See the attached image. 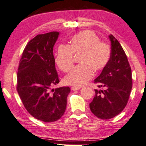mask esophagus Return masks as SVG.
Wrapping results in <instances>:
<instances>
[{"instance_id":"34e87169","label":"esophagus","mask_w":146,"mask_h":146,"mask_svg":"<svg viewBox=\"0 0 146 146\" xmlns=\"http://www.w3.org/2000/svg\"><path fill=\"white\" fill-rule=\"evenodd\" d=\"M80 89V87H76V86H72V87H71L72 91H76V90H78V89Z\"/></svg>"}]
</instances>
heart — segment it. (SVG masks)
<instances>
[{
  "mask_svg": "<svg viewBox=\"0 0 146 146\" xmlns=\"http://www.w3.org/2000/svg\"><path fill=\"white\" fill-rule=\"evenodd\" d=\"M109 44L100 41V38L91 30H84L73 36L68 45L61 44L57 48L55 62L64 72L73 67L74 55H79L76 66L64 78L68 84L83 85L92 78L93 72H99L108 66L111 57Z\"/></svg>",
  "mask_w": 146,
  "mask_h": 146,
  "instance_id": "b5f03b06",
  "label": "heart"
}]
</instances>
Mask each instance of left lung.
Instances as JSON below:
<instances>
[{"label":"left lung","instance_id":"8db88e82","mask_svg":"<svg viewBox=\"0 0 146 146\" xmlns=\"http://www.w3.org/2000/svg\"><path fill=\"white\" fill-rule=\"evenodd\" d=\"M111 41V57L108 66L94 80L99 88L89 107L99 118L110 119L119 114L126 107L132 89L131 69L125 51L113 35Z\"/></svg>","mask_w":146,"mask_h":146}]
</instances>
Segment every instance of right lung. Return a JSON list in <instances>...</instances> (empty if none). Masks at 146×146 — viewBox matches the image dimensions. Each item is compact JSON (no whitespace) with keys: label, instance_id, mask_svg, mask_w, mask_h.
<instances>
[{"label":"right lung","instance_id":"obj_1","mask_svg":"<svg viewBox=\"0 0 146 146\" xmlns=\"http://www.w3.org/2000/svg\"><path fill=\"white\" fill-rule=\"evenodd\" d=\"M59 32L38 35L23 50L17 75V89L22 103L37 120L52 123L64 115L69 87L51 89L59 82L53 54Z\"/></svg>","mask_w":146,"mask_h":146}]
</instances>
